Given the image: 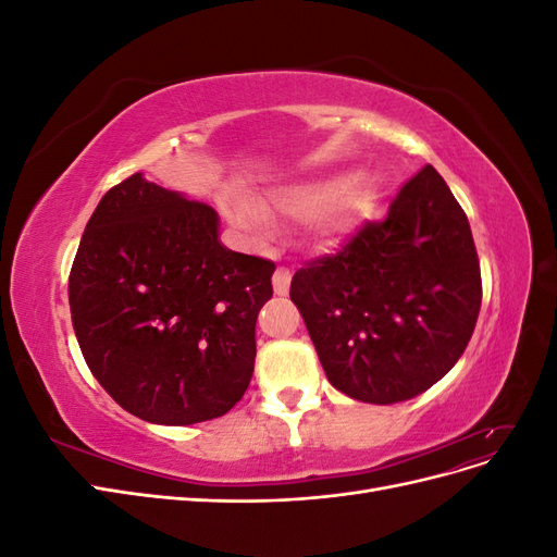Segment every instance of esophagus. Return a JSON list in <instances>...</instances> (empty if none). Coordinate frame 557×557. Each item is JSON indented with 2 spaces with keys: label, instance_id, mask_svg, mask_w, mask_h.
Returning a JSON list of instances; mask_svg holds the SVG:
<instances>
[{
  "label": "esophagus",
  "instance_id": "esophagus-1",
  "mask_svg": "<svg viewBox=\"0 0 557 557\" xmlns=\"http://www.w3.org/2000/svg\"><path fill=\"white\" fill-rule=\"evenodd\" d=\"M290 281H293V274L288 272L285 267H278L274 276H272V285H274V293L276 295H288L290 290Z\"/></svg>",
  "mask_w": 557,
  "mask_h": 557
}]
</instances>
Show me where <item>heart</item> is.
I'll list each match as a JSON object with an SVG mask.
<instances>
[{
  "label": "heart",
  "mask_w": 557,
  "mask_h": 557,
  "mask_svg": "<svg viewBox=\"0 0 557 557\" xmlns=\"http://www.w3.org/2000/svg\"><path fill=\"white\" fill-rule=\"evenodd\" d=\"M381 178L374 172H352L348 176L332 174L305 183H293L269 195L272 205L290 218L309 221L313 218V234L320 244H332L356 232L379 207ZM223 211L234 227L252 237H264L272 230V215L242 193L223 197Z\"/></svg>",
  "instance_id": "1"
}]
</instances>
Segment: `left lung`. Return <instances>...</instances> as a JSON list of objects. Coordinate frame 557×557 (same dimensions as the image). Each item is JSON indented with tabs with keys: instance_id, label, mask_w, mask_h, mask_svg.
I'll return each mask as SVG.
<instances>
[{
	"instance_id": "8db88e82",
	"label": "left lung",
	"mask_w": 557,
	"mask_h": 557,
	"mask_svg": "<svg viewBox=\"0 0 557 557\" xmlns=\"http://www.w3.org/2000/svg\"><path fill=\"white\" fill-rule=\"evenodd\" d=\"M290 299L336 391L367 404L425 393L460 360L481 309L474 237L446 181L420 170L385 221L301 267Z\"/></svg>"
}]
</instances>
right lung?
Masks as SVG:
<instances>
[{"mask_svg":"<svg viewBox=\"0 0 557 557\" xmlns=\"http://www.w3.org/2000/svg\"><path fill=\"white\" fill-rule=\"evenodd\" d=\"M276 264L225 248L205 201L132 174L83 232L70 274L76 339L92 376L156 425L227 413L256 364V320Z\"/></svg>","mask_w":557,"mask_h":557,"instance_id":"right-lung-1","label":"right lung"}]
</instances>
